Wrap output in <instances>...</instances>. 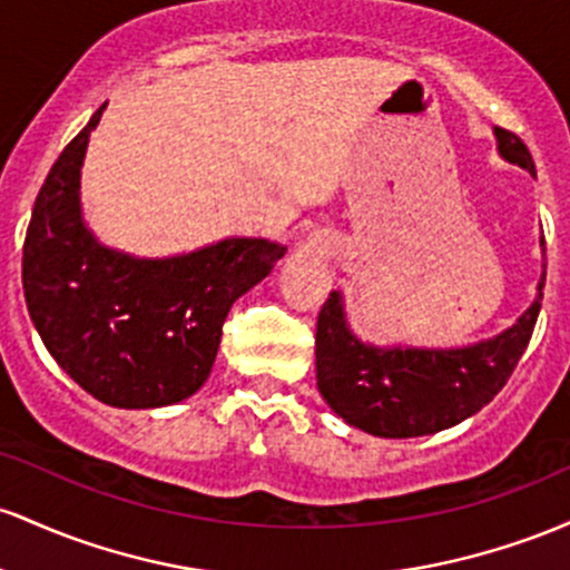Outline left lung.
I'll list each match as a JSON object with an SVG mask.
<instances>
[{
    "label": "left lung",
    "instance_id": "left-lung-1",
    "mask_svg": "<svg viewBox=\"0 0 570 570\" xmlns=\"http://www.w3.org/2000/svg\"><path fill=\"white\" fill-rule=\"evenodd\" d=\"M498 150L535 175L530 150L509 129H495ZM539 298L509 331L463 350H376L350 334L338 293H328L317 315V387L338 417L382 439H412L444 431L488 406L533 336Z\"/></svg>",
    "mask_w": 570,
    "mask_h": 570
}]
</instances>
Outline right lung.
I'll use <instances>...</instances> for the list:
<instances>
[{
  "mask_svg": "<svg viewBox=\"0 0 570 570\" xmlns=\"http://www.w3.org/2000/svg\"><path fill=\"white\" fill-rule=\"evenodd\" d=\"M105 107L45 177L23 242V296L48 353L101 404H177L213 371L228 309L285 247L223 239L164 261L101 247L80 217L78 188L88 134Z\"/></svg>",
  "mask_w": 570,
  "mask_h": 570,
  "instance_id": "right-lung-1",
  "label": "right lung"
}]
</instances>
